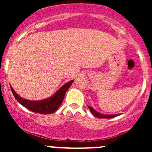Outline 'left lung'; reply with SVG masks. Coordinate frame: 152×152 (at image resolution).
Wrapping results in <instances>:
<instances>
[{"label": "left lung", "mask_w": 152, "mask_h": 152, "mask_svg": "<svg viewBox=\"0 0 152 152\" xmlns=\"http://www.w3.org/2000/svg\"><path fill=\"white\" fill-rule=\"evenodd\" d=\"M88 108H89V110H90V112L92 113V114H93L94 116H96V117L99 118H112L116 117V116L118 115H104V114H101V113H98L97 111H96V110H95L94 109H93L92 107H90V106H88Z\"/></svg>", "instance_id": "8db88e82"}]
</instances>
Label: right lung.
<instances>
[{"mask_svg": "<svg viewBox=\"0 0 152 152\" xmlns=\"http://www.w3.org/2000/svg\"><path fill=\"white\" fill-rule=\"evenodd\" d=\"M73 82V80L70 81L62 87H61L54 95L50 96L48 99L41 101H30L23 99L15 93L12 87L10 86V87L15 98L21 105H23L31 111L34 112V113L45 115L54 113L58 110V108L60 107L62 102H63L65 93L68 90L70 86L72 85Z\"/></svg>", "mask_w": 152, "mask_h": 152, "instance_id": "obj_1", "label": "right lung"}]
</instances>
